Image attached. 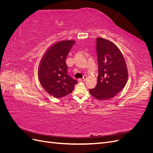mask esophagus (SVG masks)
Here are the masks:
<instances>
[{"mask_svg":"<svg viewBox=\"0 0 153 153\" xmlns=\"http://www.w3.org/2000/svg\"><path fill=\"white\" fill-rule=\"evenodd\" d=\"M86 79H87V76H84L82 78H80L79 80L81 82H85L86 80Z\"/></svg>","mask_w":153,"mask_h":153,"instance_id":"34e87169","label":"esophagus"}]
</instances>
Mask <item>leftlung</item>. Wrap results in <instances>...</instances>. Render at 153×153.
Returning <instances> with one entry per match:
<instances>
[{
	"mask_svg": "<svg viewBox=\"0 0 153 153\" xmlns=\"http://www.w3.org/2000/svg\"><path fill=\"white\" fill-rule=\"evenodd\" d=\"M96 53L99 68L97 85L89 92L96 99L106 100L114 98L126 85L127 66L121 51L109 40L96 39Z\"/></svg>",
	"mask_w": 153,
	"mask_h": 153,
	"instance_id": "8db88e82",
	"label": "left lung"
}]
</instances>
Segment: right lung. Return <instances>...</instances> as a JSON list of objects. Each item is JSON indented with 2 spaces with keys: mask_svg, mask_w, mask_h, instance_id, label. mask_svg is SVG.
I'll list each match as a JSON object with an SVG mask.
<instances>
[{
  "mask_svg": "<svg viewBox=\"0 0 153 153\" xmlns=\"http://www.w3.org/2000/svg\"><path fill=\"white\" fill-rule=\"evenodd\" d=\"M75 41H61L45 53L39 64L38 78L50 95L60 98L70 94L77 81L68 75L66 59Z\"/></svg>",
  "mask_w": 153,
  "mask_h": 153,
  "instance_id": "1",
  "label": "right lung"
}]
</instances>
